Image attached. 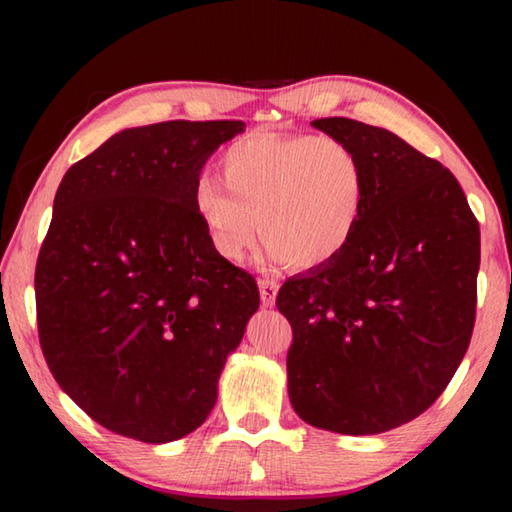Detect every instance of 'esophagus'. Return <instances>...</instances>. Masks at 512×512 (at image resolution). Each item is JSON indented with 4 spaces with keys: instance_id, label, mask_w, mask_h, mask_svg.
<instances>
[{
    "instance_id": "34e87169",
    "label": "esophagus",
    "mask_w": 512,
    "mask_h": 512,
    "mask_svg": "<svg viewBox=\"0 0 512 512\" xmlns=\"http://www.w3.org/2000/svg\"><path fill=\"white\" fill-rule=\"evenodd\" d=\"M277 289H280V284H277L275 280H268V277H262V280H259V298H262L264 307L275 305Z\"/></svg>"
}]
</instances>
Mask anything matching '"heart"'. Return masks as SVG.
Here are the masks:
<instances>
[{
  "label": "heart",
  "mask_w": 512,
  "mask_h": 512,
  "mask_svg": "<svg viewBox=\"0 0 512 512\" xmlns=\"http://www.w3.org/2000/svg\"><path fill=\"white\" fill-rule=\"evenodd\" d=\"M223 180L201 176L192 203L216 253L239 262L259 230L268 262H334L357 235L368 176L359 151L332 135L259 133L221 155Z\"/></svg>",
  "instance_id": "b5f03b06"
}]
</instances>
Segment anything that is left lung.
<instances>
[{"instance_id":"1","label":"left lung","mask_w":512,"mask_h":512,"mask_svg":"<svg viewBox=\"0 0 512 512\" xmlns=\"http://www.w3.org/2000/svg\"><path fill=\"white\" fill-rule=\"evenodd\" d=\"M359 151L368 176L350 246L282 284L289 397L311 427L370 436L438 400L467 352L476 318L479 221L443 164L386 128L311 121Z\"/></svg>"}]
</instances>
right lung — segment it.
I'll list each match as a JSON object with an SVG mask.
<instances>
[{
  "label": "right lung",
  "mask_w": 512,
  "mask_h": 512,
  "mask_svg": "<svg viewBox=\"0 0 512 512\" xmlns=\"http://www.w3.org/2000/svg\"><path fill=\"white\" fill-rule=\"evenodd\" d=\"M244 121L126 128L67 169L36 264L38 336L58 386L101 427L160 445L201 427L259 307L192 192Z\"/></svg>",
  "instance_id": "add662e5"
}]
</instances>
